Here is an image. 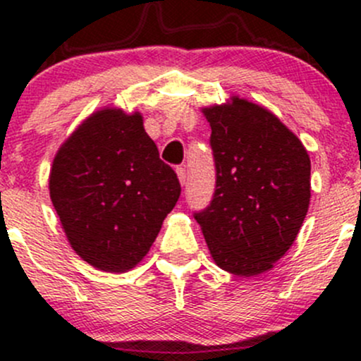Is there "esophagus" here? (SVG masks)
Masks as SVG:
<instances>
[{"label":"esophagus","instance_id":"1","mask_svg":"<svg viewBox=\"0 0 361 361\" xmlns=\"http://www.w3.org/2000/svg\"><path fill=\"white\" fill-rule=\"evenodd\" d=\"M176 175H178V180H180L181 185L186 183V168L185 166H178L176 168Z\"/></svg>","mask_w":361,"mask_h":361}]
</instances>
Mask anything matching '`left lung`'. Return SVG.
<instances>
[{
    "label": "left lung",
    "mask_w": 361,
    "mask_h": 361,
    "mask_svg": "<svg viewBox=\"0 0 361 361\" xmlns=\"http://www.w3.org/2000/svg\"><path fill=\"white\" fill-rule=\"evenodd\" d=\"M212 127L215 192L195 212L222 270H270L295 241L310 200L305 147L271 111L241 98L204 110Z\"/></svg>",
    "instance_id": "8db88e82"
}]
</instances>
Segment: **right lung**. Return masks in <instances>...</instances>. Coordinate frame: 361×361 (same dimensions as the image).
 <instances>
[{"instance_id":"obj_1","label":"right lung","mask_w":361,"mask_h":361,"mask_svg":"<svg viewBox=\"0 0 361 361\" xmlns=\"http://www.w3.org/2000/svg\"><path fill=\"white\" fill-rule=\"evenodd\" d=\"M49 188L73 250L110 273L147 255L181 193L140 114L117 109L93 114L62 144Z\"/></svg>"}]
</instances>
